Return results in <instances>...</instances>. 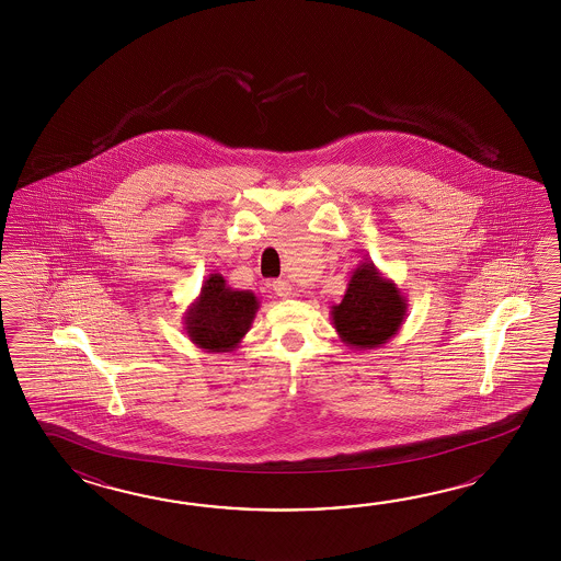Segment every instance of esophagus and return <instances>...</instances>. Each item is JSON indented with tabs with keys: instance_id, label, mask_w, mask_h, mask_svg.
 Instances as JSON below:
<instances>
[{
	"instance_id": "obj_1",
	"label": "esophagus",
	"mask_w": 561,
	"mask_h": 561,
	"mask_svg": "<svg viewBox=\"0 0 561 561\" xmlns=\"http://www.w3.org/2000/svg\"><path fill=\"white\" fill-rule=\"evenodd\" d=\"M273 290H275L278 297H293V286L288 285L286 280H275V283H273Z\"/></svg>"
}]
</instances>
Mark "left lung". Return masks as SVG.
<instances>
[{
  "label": "left lung",
  "instance_id": "obj_1",
  "mask_svg": "<svg viewBox=\"0 0 561 561\" xmlns=\"http://www.w3.org/2000/svg\"><path fill=\"white\" fill-rule=\"evenodd\" d=\"M407 298L375 264H358L346 283L345 297L331 307L339 339L348 348L367 351L391 341L403 327Z\"/></svg>",
  "mask_w": 561,
  "mask_h": 561
}]
</instances>
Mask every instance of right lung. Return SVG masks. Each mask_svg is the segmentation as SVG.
<instances>
[{
  "label": "right lung",
  "instance_id": "1",
  "mask_svg": "<svg viewBox=\"0 0 561 561\" xmlns=\"http://www.w3.org/2000/svg\"><path fill=\"white\" fill-rule=\"evenodd\" d=\"M261 309L251 290L230 288L225 276L208 275L201 295L184 312V331L194 345L208 353H232L251 331Z\"/></svg>",
  "mask_w": 561,
  "mask_h": 561
}]
</instances>
